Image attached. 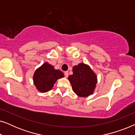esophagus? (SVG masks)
I'll list each match as a JSON object with an SVG mask.
<instances>
[{
  "instance_id": "esophagus-1",
  "label": "esophagus",
  "mask_w": 135,
  "mask_h": 135,
  "mask_svg": "<svg viewBox=\"0 0 135 135\" xmlns=\"http://www.w3.org/2000/svg\"><path fill=\"white\" fill-rule=\"evenodd\" d=\"M64 76H65V77H66V78H67V77H68V75H69V73H68V71H65L64 72Z\"/></svg>"
}]
</instances>
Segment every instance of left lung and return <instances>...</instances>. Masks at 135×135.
I'll return each mask as SVG.
<instances>
[{"label": "left lung", "instance_id": "1", "mask_svg": "<svg viewBox=\"0 0 135 135\" xmlns=\"http://www.w3.org/2000/svg\"><path fill=\"white\" fill-rule=\"evenodd\" d=\"M73 74L68 79L74 93L80 97H86L93 93L97 84V77L89 66L80 63L73 69Z\"/></svg>", "mask_w": 135, "mask_h": 135}]
</instances>
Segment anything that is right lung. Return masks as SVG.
I'll list each match as a JSON object with an SVG mask.
<instances>
[{"instance_id":"1","label":"right lung","mask_w":135,"mask_h":135,"mask_svg":"<svg viewBox=\"0 0 135 135\" xmlns=\"http://www.w3.org/2000/svg\"><path fill=\"white\" fill-rule=\"evenodd\" d=\"M64 76L60 70H56L51 64L45 62L35 71L33 81L38 91L42 93L49 91L58 79Z\"/></svg>"}]
</instances>
